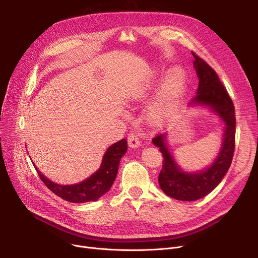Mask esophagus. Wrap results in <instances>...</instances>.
I'll return each instance as SVG.
<instances>
[{
  "label": "esophagus",
  "instance_id": "1",
  "mask_svg": "<svg viewBox=\"0 0 258 258\" xmlns=\"http://www.w3.org/2000/svg\"><path fill=\"white\" fill-rule=\"evenodd\" d=\"M140 135L137 133H131L127 137V142L128 145L132 148H136L141 144V139H140Z\"/></svg>",
  "mask_w": 258,
  "mask_h": 258
}]
</instances>
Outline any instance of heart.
<instances>
[{"mask_svg": "<svg viewBox=\"0 0 258 258\" xmlns=\"http://www.w3.org/2000/svg\"><path fill=\"white\" fill-rule=\"evenodd\" d=\"M147 84L139 90L134 99L136 101L144 99L153 84ZM186 86V73L181 67H173L164 77L158 93L154 99L147 104L145 110V118L152 124H157L163 121L171 112L173 106L183 94Z\"/></svg>", "mask_w": 258, "mask_h": 258, "instance_id": "b5f03b06", "label": "heart"}]
</instances>
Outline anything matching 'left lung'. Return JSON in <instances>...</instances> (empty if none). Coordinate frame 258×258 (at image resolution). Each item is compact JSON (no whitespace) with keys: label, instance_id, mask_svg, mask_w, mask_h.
<instances>
[{"label":"left lung","instance_id":"1","mask_svg":"<svg viewBox=\"0 0 258 258\" xmlns=\"http://www.w3.org/2000/svg\"><path fill=\"white\" fill-rule=\"evenodd\" d=\"M194 67L199 78L197 96L188 107L201 106L214 113L224 123L221 148L212 163L197 171L184 170L175 160L168 146V133L158 135L153 143L163 155V166L159 173V185L165 195L179 200L192 202L210 194L224 179L231 165L235 142V114L233 102L220 78L210 66L195 53Z\"/></svg>","mask_w":258,"mask_h":258}]
</instances>
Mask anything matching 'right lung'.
I'll return each instance as SVG.
<instances>
[{"label": "right lung", "mask_w": 258, "mask_h": 258, "mask_svg": "<svg viewBox=\"0 0 258 258\" xmlns=\"http://www.w3.org/2000/svg\"><path fill=\"white\" fill-rule=\"evenodd\" d=\"M126 152L127 142L125 139L112 144L105 151L99 169L86 180L71 185H61L51 181L38 170L35 164L33 165L39 178L57 197L71 203L95 202L111 189L117 177L120 160Z\"/></svg>", "instance_id": "right-lung-1"}]
</instances>
